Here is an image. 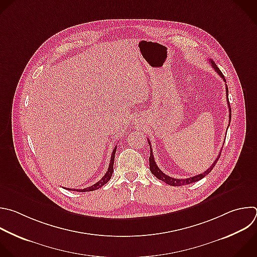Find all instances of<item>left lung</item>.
I'll return each instance as SVG.
<instances>
[{
  "mask_svg": "<svg viewBox=\"0 0 257 257\" xmlns=\"http://www.w3.org/2000/svg\"><path fill=\"white\" fill-rule=\"evenodd\" d=\"M209 62L211 63L212 67L215 69V71L223 78V80L226 82V79H225V76L223 75L222 71L219 69V67L216 65V63L210 59ZM226 95H227V103H228V107H229V124H230V120H231V108H230V104H229V99H228V87L226 84ZM148 140V143L150 145V142H149V139L147 138ZM221 153L218 154V157L216 158V160L213 162V164L206 170V172H204L203 174H200L198 176H195V177H192V178H188V179H175V178H172L169 176H166L165 174H163L161 170L159 169V167L157 166V164L155 163L154 161V157H153V154H152V149H151V145H150V156H149V168H150V172L152 173V175H154L158 180L164 182L165 184L169 185V186H174V187H180V186H186V185H190V184H193V183H196L200 180H202L203 178H205L207 175H209V173H211V170L214 168V166L216 165L219 157H220Z\"/></svg>",
  "mask_w": 257,
  "mask_h": 257,
  "instance_id": "obj_1",
  "label": "left lung"
}]
</instances>
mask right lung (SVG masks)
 Masks as SVG:
<instances>
[{"mask_svg": "<svg viewBox=\"0 0 257 257\" xmlns=\"http://www.w3.org/2000/svg\"><path fill=\"white\" fill-rule=\"evenodd\" d=\"M116 150H117V146H115V148L113 149V152H112V155H111V160H110V164H109V168H108V172L105 174V176L102 178V180H100L98 183H96L95 185L87 188V189H82V190H78V189H73L72 191L74 192H91V191H96L98 189H100L101 187H103L104 185H106L112 175H113V172H114V159H115V153H116ZM68 191H71V189H66Z\"/></svg>", "mask_w": 257, "mask_h": 257, "instance_id": "add662e5", "label": "right lung"}]
</instances>
